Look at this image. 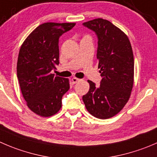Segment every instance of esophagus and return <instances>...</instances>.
I'll return each instance as SVG.
<instances>
[{"instance_id":"34e87169","label":"esophagus","mask_w":157,"mask_h":157,"mask_svg":"<svg viewBox=\"0 0 157 157\" xmlns=\"http://www.w3.org/2000/svg\"><path fill=\"white\" fill-rule=\"evenodd\" d=\"M72 82H73V83H77V82H79V81H80V79H78V78H76V77H73L72 78Z\"/></svg>"}]
</instances>
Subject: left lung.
I'll use <instances>...</instances> for the list:
<instances>
[{
	"instance_id": "8db88e82",
	"label": "left lung",
	"mask_w": 157,
	"mask_h": 157,
	"mask_svg": "<svg viewBox=\"0 0 157 157\" xmlns=\"http://www.w3.org/2000/svg\"><path fill=\"white\" fill-rule=\"evenodd\" d=\"M97 36V58L100 68V86L88 80L90 90L83 96L88 112L99 119H108L124 108L133 85L134 60L127 35L102 18L83 23Z\"/></svg>"
}]
</instances>
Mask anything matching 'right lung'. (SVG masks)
<instances>
[{
  "label": "right lung",
  "instance_id": "right-lung-1",
  "mask_svg": "<svg viewBox=\"0 0 157 157\" xmlns=\"http://www.w3.org/2000/svg\"><path fill=\"white\" fill-rule=\"evenodd\" d=\"M75 23H45L23 43L17 75L27 106L41 117H51L61 107L62 97L70 89L67 78L51 74L59 64V38Z\"/></svg>",
  "mask_w": 157,
  "mask_h": 157
}]
</instances>
